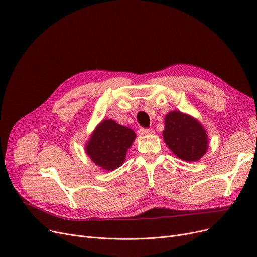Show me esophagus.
Wrapping results in <instances>:
<instances>
[{
    "mask_svg": "<svg viewBox=\"0 0 257 257\" xmlns=\"http://www.w3.org/2000/svg\"><path fill=\"white\" fill-rule=\"evenodd\" d=\"M138 133L141 135H151L154 133V131L150 128H141L138 131Z\"/></svg>",
    "mask_w": 257,
    "mask_h": 257,
    "instance_id": "obj_1",
    "label": "esophagus"
}]
</instances>
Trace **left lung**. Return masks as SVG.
I'll use <instances>...</instances> for the list:
<instances>
[{"instance_id": "obj_1", "label": "left lung", "mask_w": 257, "mask_h": 257, "mask_svg": "<svg viewBox=\"0 0 257 257\" xmlns=\"http://www.w3.org/2000/svg\"><path fill=\"white\" fill-rule=\"evenodd\" d=\"M163 137L174 154L186 162L198 161L208 149L207 131L196 119L181 111L166 114Z\"/></svg>"}]
</instances>
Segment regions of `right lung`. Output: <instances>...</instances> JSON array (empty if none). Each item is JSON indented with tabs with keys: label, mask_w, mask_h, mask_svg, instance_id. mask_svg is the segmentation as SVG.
<instances>
[{
	"label": "right lung",
	"mask_w": 257,
	"mask_h": 257,
	"mask_svg": "<svg viewBox=\"0 0 257 257\" xmlns=\"http://www.w3.org/2000/svg\"><path fill=\"white\" fill-rule=\"evenodd\" d=\"M136 138L135 132L111 119L100 122L93 131L85 145V152L95 165L106 170L120 167L126 157L128 148Z\"/></svg>",
	"instance_id": "1"
}]
</instances>
